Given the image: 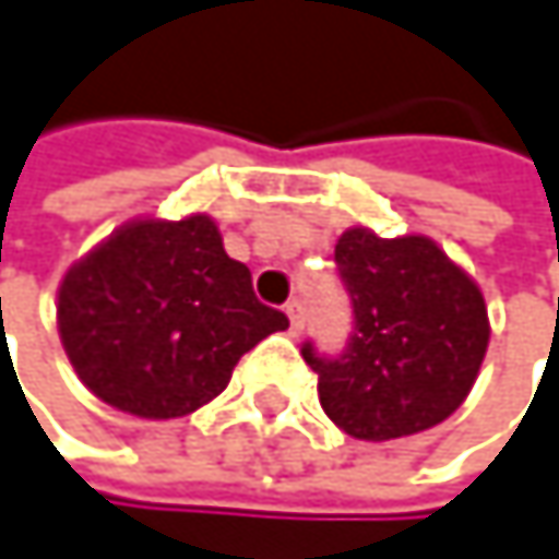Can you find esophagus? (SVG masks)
Here are the masks:
<instances>
[{
    "instance_id": "esophagus-1",
    "label": "esophagus",
    "mask_w": 559,
    "mask_h": 559,
    "mask_svg": "<svg viewBox=\"0 0 559 559\" xmlns=\"http://www.w3.org/2000/svg\"><path fill=\"white\" fill-rule=\"evenodd\" d=\"M285 314H288V321H292V334L298 337V334L305 331V305H301V301H288V305H285Z\"/></svg>"
}]
</instances>
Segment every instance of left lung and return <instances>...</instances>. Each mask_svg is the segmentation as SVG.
<instances>
[{
    "label": "left lung",
    "mask_w": 559,
    "mask_h": 559,
    "mask_svg": "<svg viewBox=\"0 0 559 559\" xmlns=\"http://www.w3.org/2000/svg\"><path fill=\"white\" fill-rule=\"evenodd\" d=\"M354 308L347 347H301L324 414L357 441H391L448 420L484 365L490 321L474 277L424 235L347 228L334 245Z\"/></svg>",
    "instance_id": "obj_1"
}]
</instances>
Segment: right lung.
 <instances>
[{
    "label": "right lung",
    "instance_id": "add662e5",
    "mask_svg": "<svg viewBox=\"0 0 559 559\" xmlns=\"http://www.w3.org/2000/svg\"><path fill=\"white\" fill-rule=\"evenodd\" d=\"M285 328L209 215L129 222L59 285V334L75 374L105 404L148 420L218 397L238 357Z\"/></svg>",
    "mask_w": 559,
    "mask_h": 559
}]
</instances>
